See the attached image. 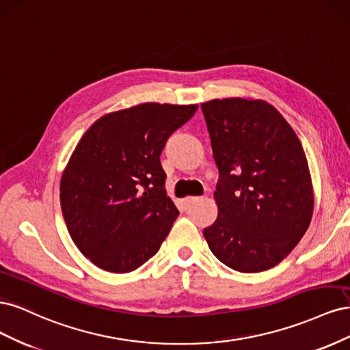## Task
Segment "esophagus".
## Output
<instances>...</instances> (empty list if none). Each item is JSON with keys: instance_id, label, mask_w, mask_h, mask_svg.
I'll return each instance as SVG.
<instances>
[{"instance_id": "esophagus-1", "label": "esophagus", "mask_w": 350, "mask_h": 350, "mask_svg": "<svg viewBox=\"0 0 350 350\" xmlns=\"http://www.w3.org/2000/svg\"><path fill=\"white\" fill-rule=\"evenodd\" d=\"M198 200H200V197H185V198L183 200V203H184L185 207H189V206L194 204L196 201H198Z\"/></svg>"}]
</instances>
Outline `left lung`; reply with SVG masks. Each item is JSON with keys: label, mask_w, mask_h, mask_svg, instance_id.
<instances>
[{"label": "left lung", "mask_w": 350, "mask_h": 350, "mask_svg": "<svg viewBox=\"0 0 350 350\" xmlns=\"http://www.w3.org/2000/svg\"><path fill=\"white\" fill-rule=\"evenodd\" d=\"M201 109L219 169V215L203 230L208 248L237 271L269 270L311 224L314 194L302 144L264 100L213 99Z\"/></svg>", "instance_id": "8db88e82"}]
</instances>
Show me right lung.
<instances>
[{"instance_id":"1","label":"right lung","mask_w":350,"mask_h":350,"mask_svg":"<svg viewBox=\"0 0 350 350\" xmlns=\"http://www.w3.org/2000/svg\"><path fill=\"white\" fill-rule=\"evenodd\" d=\"M197 108L147 102L103 115L81 137L59 200L71 239L94 266L129 273L161 248L179 215L161 153Z\"/></svg>"}]
</instances>
